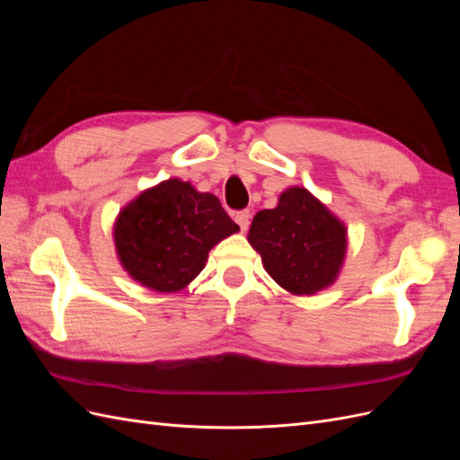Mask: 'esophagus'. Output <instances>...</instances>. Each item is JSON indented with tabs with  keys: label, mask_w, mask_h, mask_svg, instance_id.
<instances>
[{
	"label": "esophagus",
	"mask_w": 460,
	"mask_h": 460,
	"mask_svg": "<svg viewBox=\"0 0 460 460\" xmlns=\"http://www.w3.org/2000/svg\"><path fill=\"white\" fill-rule=\"evenodd\" d=\"M249 218H252V213H249L247 208H243V211L234 213V220L238 222V226H240L242 230H247V226H249Z\"/></svg>",
	"instance_id": "obj_1"
}]
</instances>
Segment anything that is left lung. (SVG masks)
<instances>
[{
	"label": "left lung",
	"instance_id": "obj_1",
	"mask_svg": "<svg viewBox=\"0 0 460 460\" xmlns=\"http://www.w3.org/2000/svg\"><path fill=\"white\" fill-rule=\"evenodd\" d=\"M347 230L305 188L286 190L274 208L259 211L247 240L276 284L296 296L330 286L341 269Z\"/></svg>",
	"mask_w": 460,
	"mask_h": 460
}]
</instances>
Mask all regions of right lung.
<instances>
[{
    "label": "right lung",
    "mask_w": 460,
    "mask_h": 460,
    "mask_svg": "<svg viewBox=\"0 0 460 460\" xmlns=\"http://www.w3.org/2000/svg\"><path fill=\"white\" fill-rule=\"evenodd\" d=\"M238 230L213 193L172 178L122 208L115 245L134 280L178 291L203 270L211 247Z\"/></svg>",
    "instance_id": "right-lung-1"
}]
</instances>
